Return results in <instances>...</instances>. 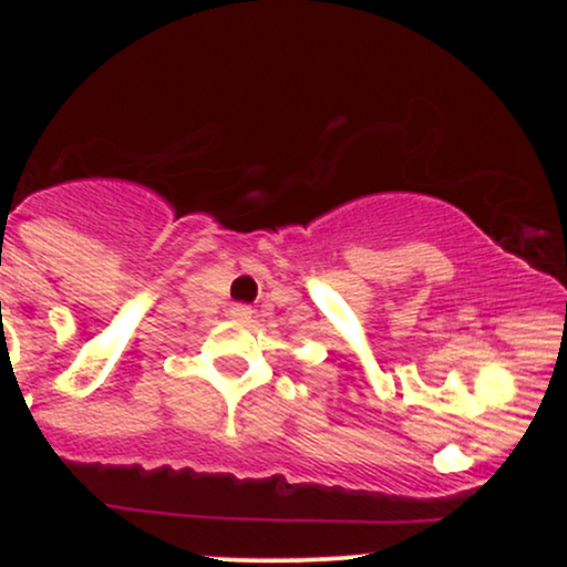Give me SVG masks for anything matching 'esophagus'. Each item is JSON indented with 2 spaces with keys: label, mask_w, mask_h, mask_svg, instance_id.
I'll return each instance as SVG.
<instances>
[{
  "label": "esophagus",
  "mask_w": 567,
  "mask_h": 567,
  "mask_svg": "<svg viewBox=\"0 0 567 567\" xmlns=\"http://www.w3.org/2000/svg\"><path fill=\"white\" fill-rule=\"evenodd\" d=\"M229 315L234 317V320H250V317H252V309H250V306H245V303H234Z\"/></svg>",
  "instance_id": "34e87169"
}]
</instances>
